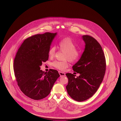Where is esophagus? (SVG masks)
Masks as SVG:
<instances>
[{
	"instance_id": "obj_1",
	"label": "esophagus",
	"mask_w": 121,
	"mask_h": 121,
	"mask_svg": "<svg viewBox=\"0 0 121 121\" xmlns=\"http://www.w3.org/2000/svg\"><path fill=\"white\" fill-rule=\"evenodd\" d=\"M59 74L60 76V77H64L65 76V73H64V72H61V71H59Z\"/></svg>"
}]
</instances>
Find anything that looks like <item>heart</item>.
<instances>
[{
  "mask_svg": "<svg viewBox=\"0 0 121 121\" xmlns=\"http://www.w3.org/2000/svg\"><path fill=\"white\" fill-rule=\"evenodd\" d=\"M60 49L65 52L64 59H67L71 62L77 61L80 56L79 52L76 49V45L70 37H65L60 41L59 43ZM56 52V47L51 46L48 51V55L50 57L55 56ZM53 65L55 68L61 70H64L68 66V63L66 60L63 61H56L53 63Z\"/></svg>",
  "mask_w": 121,
  "mask_h": 121,
  "instance_id": "obj_1",
  "label": "heart"
}]
</instances>
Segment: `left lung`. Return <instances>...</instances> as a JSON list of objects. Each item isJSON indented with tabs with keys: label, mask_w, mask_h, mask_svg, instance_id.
Returning <instances> with one entry per match:
<instances>
[{
	"label": "left lung",
	"mask_w": 121,
	"mask_h": 121,
	"mask_svg": "<svg viewBox=\"0 0 121 121\" xmlns=\"http://www.w3.org/2000/svg\"><path fill=\"white\" fill-rule=\"evenodd\" d=\"M85 48L78 62L72 67L79 73L78 77L71 73L65 75L68 79L67 92L71 98L82 101L91 97L97 91L104 78L106 60L102 47L90 35L82 36Z\"/></svg>",
	"instance_id": "1"
}]
</instances>
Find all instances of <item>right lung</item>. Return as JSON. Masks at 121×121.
<instances>
[{"mask_svg": "<svg viewBox=\"0 0 121 121\" xmlns=\"http://www.w3.org/2000/svg\"><path fill=\"white\" fill-rule=\"evenodd\" d=\"M56 34L45 32L26 39L15 57L13 69L18 85L26 96L33 99L47 97L60 77L56 70L50 69L47 73L40 70L42 64L48 59V51Z\"/></svg>", "mask_w": 121, "mask_h": 121, "instance_id": "1", "label": "right lung"}]
</instances>
